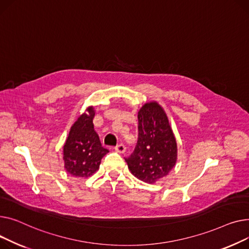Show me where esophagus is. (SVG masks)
Here are the masks:
<instances>
[{"mask_svg": "<svg viewBox=\"0 0 249 249\" xmlns=\"http://www.w3.org/2000/svg\"><path fill=\"white\" fill-rule=\"evenodd\" d=\"M114 150L118 152V153H121V154H123V153H124L125 152V145L124 144V143H118L114 147Z\"/></svg>", "mask_w": 249, "mask_h": 249, "instance_id": "1", "label": "esophagus"}]
</instances>
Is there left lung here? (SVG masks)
I'll return each mask as SVG.
<instances>
[{
  "label": "left lung",
  "mask_w": 249,
  "mask_h": 249,
  "mask_svg": "<svg viewBox=\"0 0 249 249\" xmlns=\"http://www.w3.org/2000/svg\"><path fill=\"white\" fill-rule=\"evenodd\" d=\"M139 138L135 151L124 158L131 174L145 183L166 177L177 162V142L168 116L158 102H148L138 113Z\"/></svg>",
  "instance_id": "1"
}]
</instances>
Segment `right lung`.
<instances>
[{
  "label": "right lung",
  "mask_w": 249,
  "mask_h": 249,
  "mask_svg": "<svg viewBox=\"0 0 249 249\" xmlns=\"http://www.w3.org/2000/svg\"><path fill=\"white\" fill-rule=\"evenodd\" d=\"M89 113H82L70 128L63 147L64 168L72 176L87 178L94 174L101 159L108 150L101 145L98 135L94 130V110L90 107Z\"/></svg>",
  "instance_id": "right-lung-1"
}]
</instances>
